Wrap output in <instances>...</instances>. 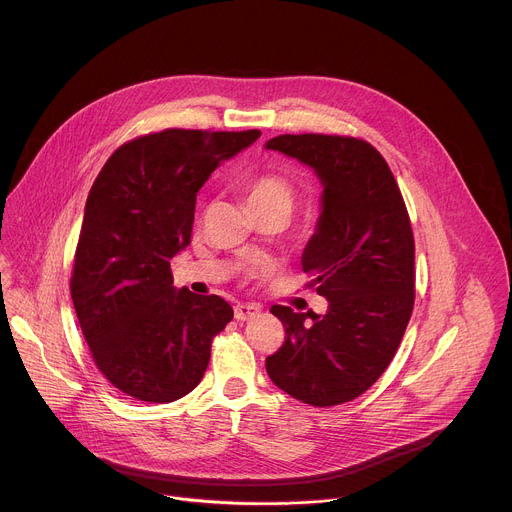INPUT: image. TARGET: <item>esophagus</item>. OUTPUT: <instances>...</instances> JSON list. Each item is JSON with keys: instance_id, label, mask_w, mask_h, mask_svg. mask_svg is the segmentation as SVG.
<instances>
[{"instance_id": "1", "label": "esophagus", "mask_w": 512, "mask_h": 512, "mask_svg": "<svg viewBox=\"0 0 512 512\" xmlns=\"http://www.w3.org/2000/svg\"><path fill=\"white\" fill-rule=\"evenodd\" d=\"M261 314V308L257 304H237L235 306V318L239 322H247V320H253Z\"/></svg>"}]
</instances>
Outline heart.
Masks as SVG:
<instances>
[{
	"label": "heart",
	"mask_w": 512,
	"mask_h": 512,
	"mask_svg": "<svg viewBox=\"0 0 512 512\" xmlns=\"http://www.w3.org/2000/svg\"><path fill=\"white\" fill-rule=\"evenodd\" d=\"M245 196L251 208L261 212L289 214L298 198L296 180L283 170H265L245 182Z\"/></svg>",
	"instance_id": "b5f03b06"
}]
</instances>
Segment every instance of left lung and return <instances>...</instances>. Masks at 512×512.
Segmentation results:
<instances>
[{
	"instance_id": "left-lung-1",
	"label": "left lung",
	"mask_w": 512,
	"mask_h": 512,
	"mask_svg": "<svg viewBox=\"0 0 512 512\" xmlns=\"http://www.w3.org/2000/svg\"><path fill=\"white\" fill-rule=\"evenodd\" d=\"M267 150L312 166L324 184L318 231L302 267L306 287L328 312L273 306L285 328L265 358L269 379L287 395L332 407L356 399L393 360L415 302V241L409 212L385 158L350 135H277Z\"/></svg>"
}]
</instances>
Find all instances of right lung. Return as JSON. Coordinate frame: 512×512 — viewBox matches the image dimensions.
I'll return each instance as SVG.
<instances>
[{
  "instance_id": "right-lung-1",
  "label": "right lung",
  "mask_w": 512,
  "mask_h": 512,
  "mask_svg": "<svg viewBox=\"0 0 512 512\" xmlns=\"http://www.w3.org/2000/svg\"><path fill=\"white\" fill-rule=\"evenodd\" d=\"M259 135H139L119 145L93 182L70 296L97 369L137 401L188 395L208 367L212 338L233 320L223 298L176 289L170 259L190 243L196 192Z\"/></svg>"
}]
</instances>
